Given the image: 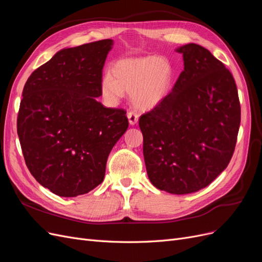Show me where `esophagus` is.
Returning <instances> with one entry per match:
<instances>
[{
	"mask_svg": "<svg viewBox=\"0 0 262 262\" xmlns=\"http://www.w3.org/2000/svg\"><path fill=\"white\" fill-rule=\"evenodd\" d=\"M127 117H128V119H129V123L131 124V125H133V124H135L138 122V120H139V115L137 114V113H134V112H128V114H127Z\"/></svg>",
	"mask_w": 262,
	"mask_h": 262,
	"instance_id": "34e87169",
	"label": "esophagus"
}]
</instances>
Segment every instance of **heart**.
<instances>
[{
	"instance_id": "1",
	"label": "heart",
	"mask_w": 262,
	"mask_h": 262,
	"mask_svg": "<svg viewBox=\"0 0 262 262\" xmlns=\"http://www.w3.org/2000/svg\"><path fill=\"white\" fill-rule=\"evenodd\" d=\"M173 80V65L166 57L148 55L124 58L112 66V75L103 76L101 93L111 104L121 100L124 92L130 93L135 107L150 111L166 100Z\"/></svg>"
}]
</instances>
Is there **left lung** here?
Segmentation results:
<instances>
[{"label":"left lung","instance_id":"1","mask_svg":"<svg viewBox=\"0 0 262 262\" xmlns=\"http://www.w3.org/2000/svg\"><path fill=\"white\" fill-rule=\"evenodd\" d=\"M184 70L166 100L140 117L149 181L161 191L189 194L228 167L241 123L237 88L223 62L198 44L177 49Z\"/></svg>","mask_w":262,"mask_h":262}]
</instances>
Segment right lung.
<instances>
[{
    "mask_svg": "<svg viewBox=\"0 0 262 262\" xmlns=\"http://www.w3.org/2000/svg\"><path fill=\"white\" fill-rule=\"evenodd\" d=\"M111 39L62 49L27 80L17 118L26 165L44 187L61 197L100 185L112 148L129 121L125 111L100 97Z\"/></svg>",
    "mask_w": 262,
    "mask_h": 262,
    "instance_id": "obj_1",
    "label": "right lung"
}]
</instances>
